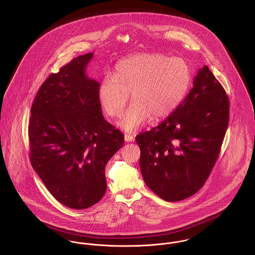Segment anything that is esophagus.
Wrapping results in <instances>:
<instances>
[{
  "mask_svg": "<svg viewBox=\"0 0 255 255\" xmlns=\"http://www.w3.org/2000/svg\"><path fill=\"white\" fill-rule=\"evenodd\" d=\"M125 141L126 142H132L134 141V136L130 134H125Z\"/></svg>",
  "mask_w": 255,
  "mask_h": 255,
  "instance_id": "1",
  "label": "esophagus"
}]
</instances>
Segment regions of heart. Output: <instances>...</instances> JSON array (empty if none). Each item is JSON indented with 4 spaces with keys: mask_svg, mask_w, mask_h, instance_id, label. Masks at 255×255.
<instances>
[{
    "mask_svg": "<svg viewBox=\"0 0 255 255\" xmlns=\"http://www.w3.org/2000/svg\"><path fill=\"white\" fill-rule=\"evenodd\" d=\"M191 81V71L182 58L143 53L121 61L115 76L106 75L98 88L99 101L110 117H120L133 101L120 127L134 131L151 119L158 122L175 112L184 99Z\"/></svg>",
    "mask_w": 255,
    "mask_h": 255,
    "instance_id": "heart-1",
    "label": "heart"
}]
</instances>
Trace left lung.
<instances>
[{
  "instance_id": "obj_1",
  "label": "left lung",
  "mask_w": 255,
  "mask_h": 255,
  "mask_svg": "<svg viewBox=\"0 0 255 255\" xmlns=\"http://www.w3.org/2000/svg\"><path fill=\"white\" fill-rule=\"evenodd\" d=\"M229 113L225 89L204 66L175 112L156 128L135 137L147 186L170 202L197 192L218 159Z\"/></svg>"
}]
</instances>
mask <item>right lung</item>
<instances>
[{
    "mask_svg": "<svg viewBox=\"0 0 255 255\" xmlns=\"http://www.w3.org/2000/svg\"><path fill=\"white\" fill-rule=\"evenodd\" d=\"M88 53L51 73L37 92L28 126L30 162L63 205L85 209L104 196L105 167L124 134L105 121L100 83L86 76Z\"/></svg>",
    "mask_w": 255,
    "mask_h": 255,
    "instance_id": "right-lung-1",
    "label": "right lung"
}]
</instances>
